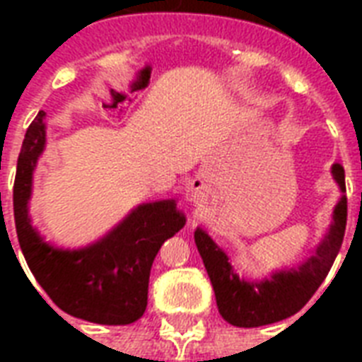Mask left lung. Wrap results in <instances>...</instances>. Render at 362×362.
<instances>
[{
    "instance_id": "obj_1",
    "label": "left lung",
    "mask_w": 362,
    "mask_h": 362,
    "mask_svg": "<svg viewBox=\"0 0 362 362\" xmlns=\"http://www.w3.org/2000/svg\"><path fill=\"white\" fill-rule=\"evenodd\" d=\"M331 175L340 189V199L332 210V221L314 253L297 267L272 270L267 278H244L233 267L229 253L204 231L195 229V244L209 272L221 317L235 327H263L287 320L303 308L320 289L342 247L348 199L346 175L340 163H332Z\"/></svg>"
}]
</instances>
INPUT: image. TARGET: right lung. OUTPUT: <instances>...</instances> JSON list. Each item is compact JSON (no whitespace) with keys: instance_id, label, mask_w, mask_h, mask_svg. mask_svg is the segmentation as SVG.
<instances>
[{"instance_id":"add662e5","label":"right lung","mask_w":362,"mask_h":362,"mask_svg":"<svg viewBox=\"0 0 362 362\" xmlns=\"http://www.w3.org/2000/svg\"><path fill=\"white\" fill-rule=\"evenodd\" d=\"M45 118L41 110L25 131L14 178V223L25 263L65 314L99 325H129L146 310L150 269L159 247L186 226V216L176 199H161L135 206L86 246L62 247L45 240L30 216L33 170L47 146Z\"/></svg>"}]
</instances>
